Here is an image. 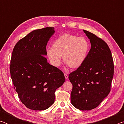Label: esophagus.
<instances>
[{"mask_svg":"<svg viewBox=\"0 0 124 124\" xmlns=\"http://www.w3.org/2000/svg\"><path fill=\"white\" fill-rule=\"evenodd\" d=\"M64 77H65V78H66V79H67L68 78V75H67V74H66V73H64Z\"/></svg>","mask_w":124,"mask_h":124,"instance_id":"esophagus-1","label":"esophagus"}]
</instances>
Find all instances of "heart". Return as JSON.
Returning a JSON list of instances; mask_svg holds the SVG:
<instances>
[{
    "label": "heart",
    "instance_id": "heart-1",
    "mask_svg": "<svg viewBox=\"0 0 124 124\" xmlns=\"http://www.w3.org/2000/svg\"><path fill=\"white\" fill-rule=\"evenodd\" d=\"M90 44L86 39L65 33L58 37L52 45V49L46 50L47 57L52 66L58 67L63 61L72 69H77L86 60Z\"/></svg>",
    "mask_w": 124,
    "mask_h": 124
}]
</instances>
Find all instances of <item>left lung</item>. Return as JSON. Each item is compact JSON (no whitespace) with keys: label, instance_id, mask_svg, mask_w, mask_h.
<instances>
[{"label":"left lung","instance_id":"left-lung-1","mask_svg":"<svg viewBox=\"0 0 124 124\" xmlns=\"http://www.w3.org/2000/svg\"><path fill=\"white\" fill-rule=\"evenodd\" d=\"M91 43L84 63L70 73L73 85L71 103L81 110H90L99 106L110 91L114 63L109 47L96 35L83 30Z\"/></svg>","mask_w":124,"mask_h":124}]
</instances>
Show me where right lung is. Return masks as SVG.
I'll return each mask as SVG.
<instances>
[{
    "label": "right lung",
    "mask_w": 124,
    "mask_h": 124,
    "mask_svg": "<svg viewBox=\"0 0 124 124\" xmlns=\"http://www.w3.org/2000/svg\"><path fill=\"white\" fill-rule=\"evenodd\" d=\"M54 27L36 29L20 40L12 53L10 72L21 101L30 109L43 110L54 102V92L63 84L64 74L47 62L46 46Z\"/></svg>",
    "instance_id": "right-lung-1"
}]
</instances>
